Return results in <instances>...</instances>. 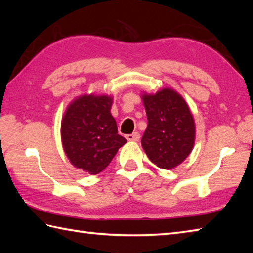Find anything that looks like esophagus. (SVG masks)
<instances>
[{"label": "esophagus", "mask_w": 253, "mask_h": 253, "mask_svg": "<svg viewBox=\"0 0 253 253\" xmlns=\"http://www.w3.org/2000/svg\"><path fill=\"white\" fill-rule=\"evenodd\" d=\"M126 139L128 141H138L140 139V133L139 132H133L130 133V135H127Z\"/></svg>", "instance_id": "obj_1"}]
</instances>
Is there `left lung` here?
Segmentation results:
<instances>
[{
  "instance_id": "1",
  "label": "left lung",
  "mask_w": 253,
  "mask_h": 253,
  "mask_svg": "<svg viewBox=\"0 0 253 253\" xmlns=\"http://www.w3.org/2000/svg\"><path fill=\"white\" fill-rule=\"evenodd\" d=\"M148 126L141 146L148 158L160 169H171L192 151L196 124L185 99L176 90L165 87L155 93H141Z\"/></svg>"
}]
</instances>
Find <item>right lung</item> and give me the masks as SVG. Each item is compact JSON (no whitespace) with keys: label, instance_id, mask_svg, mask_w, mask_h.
<instances>
[{"label":"right lung","instance_id":"obj_1","mask_svg":"<svg viewBox=\"0 0 253 253\" xmlns=\"http://www.w3.org/2000/svg\"><path fill=\"white\" fill-rule=\"evenodd\" d=\"M112 103V95H79L67 105L62 118L64 152L72 165L90 175L101 173L127 142L117 133Z\"/></svg>","mask_w":253,"mask_h":253}]
</instances>
